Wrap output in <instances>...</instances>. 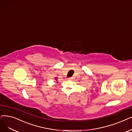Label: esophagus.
Masks as SVG:
<instances>
[{"label": "esophagus", "mask_w": 132, "mask_h": 132, "mask_svg": "<svg viewBox=\"0 0 132 132\" xmlns=\"http://www.w3.org/2000/svg\"><path fill=\"white\" fill-rule=\"evenodd\" d=\"M72 79V78H67L68 80H71V79Z\"/></svg>", "instance_id": "34e87169"}]
</instances>
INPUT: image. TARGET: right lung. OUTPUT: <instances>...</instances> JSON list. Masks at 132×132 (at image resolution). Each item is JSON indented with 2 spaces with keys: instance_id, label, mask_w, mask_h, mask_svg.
<instances>
[{
  "instance_id": "right-lung-1",
  "label": "right lung",
  "mask_w": 132,
  "mask_h": 132,
  "mask_svg": "<svg viewBox=\"0 0 132 132\" xmlns=\"http://www.w3.org/2000/svg\"><path fill=\"white\" fill-rule=\"evenodd\" d=\"M55 80H57V78H56V77H55Z\"/></svg>"
}]
</instances>
